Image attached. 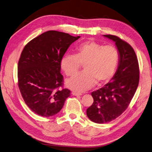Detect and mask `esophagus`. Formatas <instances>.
I'll list each match as a JSON object with an SVG mask.
<instances>
[{
	"label": "esophagus",
	"mask_w": 152,
	"mask_h": 152,
	"mask_svg": "<svg viewBox=\"0 0 152 152\" xmlns=\"http://www.w3.org/2000/svg\"><path fill=\"white\" fill-rule=\"evenodd\" d=\"M72 95H74V96H78L81 95V94H80V93H77V92H76V91H72Z\"/></svg>",
	"instance_id": "esophagus-1"
}]
</instances>
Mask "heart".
I'll return each instance as SVG.
<instances>
[{"label":"heart","mask_w":152,"mask_h":152,"mask_svg":"<svg viewBox=\"0 0 152 152\" xmlns=\"http://www.w3.org/2000/svg\"><path fill=\"white\" fill-rule=\"evenodd\" d=\"M76 55L66 54L61 60V69L67 76H72L80 70L84 71L66 81L69 88L83 91L96 83L102 85L113 77L119 61V53L113 45H104L95 41H87L78 45Z\"/></svg>","instance_id":"obj_1"}]
</instances>
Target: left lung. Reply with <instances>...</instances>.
<instances>
[{
	"mask_svg": "<svg viewBox=\"0 0 152 152\" xmlns=\"http://www.w3.org/2000/svg\"><path fill=\"white\" fill-rule=\"evenodd\" d=\"M104 36L115 42L119 61L110 81L91 94L94 103L86 109V115L98 124L110 122L123 113L133 99L140 80L138 61L133 47L117 36Z\"/></svg>",
	"mask_w": 152,
	"mask_h": 152,
	"instance_id": "left-lung-1",
	"label": "left lung"
}]
</instances>
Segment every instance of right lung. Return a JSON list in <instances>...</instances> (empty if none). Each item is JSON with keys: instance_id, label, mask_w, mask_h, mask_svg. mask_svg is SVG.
<instances>
[{"instance_id": "obj_1", "label": "right lung", "mask_w": 152, "mask_h": 152, "mask_svg": "<svg viewBox=\"0 0 152 152\" xmlns=\"http://www.w3.org/2000/svg\"><path fill=\"white\" fill-rule=\"evenodd\" d=\"M80 37L48 31L24 47L18 61V87L24 101L34 113L43 117L57 114L71 91L63 86L60 62L71 44Z\"/></svg>"}]
</instances>
